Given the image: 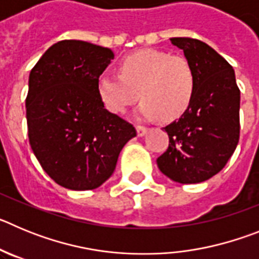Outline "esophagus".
Listing matches in <instances>:
<instances>
[{
	"instance_id": "1",
	"label": "esophagus",
	"mask_w": 259,
	"mask_h": 259,
	"mask_svg": "<svg viewBox=\"0 0 259 259\" xmlns=\"http://www.w3.org/2000/svg\"><path fill=\"white\" fill-rule=\"evenodd\" d=\"M136 131H137V136L143 137V136H145L146 132H148V128L143 127V125H137Z\"/></svg>"
}]
</instances>
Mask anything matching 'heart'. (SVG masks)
Here are the masks:
<instances>
[{
	"mask_svg": "<svg viewBox=\"0 0 259 259\" xmlns=\"http://www.w3.org/2000/svg\"><path fill=\"white\" fill-rule=\"evenodd\" d=\"M120 75L105 74L98 79V95L105 107L123 114L137 98L140 119L179 118L188 109L194 92V72L184 57L145 49L125 57Z\"/></svg>",
	"mask_w": 259,
	"mask_h": 259,
	"instance_id": "b5f03b06",
	"label": "heart"
}]
</instances>
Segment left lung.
Wrapping results in <instances>:
<instances>
[{"instance_id": "8db88e82", "label": "left lung", "mask_w": 259, "mask_h": 259, "mask_svg": "<svg viewBox=\"0 0 259 259\" xmlns=\"http://www.w3.org/2000/svg\"><path fill=\"white\" fill-rule=\"evenodd\" d=\"M194 72L188 109L164 127L168 149L158 168L180 184L205 182L226 166L240 136V91L232 66L211 47L196 38L172 37Z\"/></svg>"}]
</instances>
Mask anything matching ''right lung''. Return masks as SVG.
<instances>
[{
    "label": "right lung",
    "mask_w": 259,
    "mask_h": 259,
    "mask_svg": "<svg viewBox=\"0 0 259 259\" xmlns=\"http://www.w3.org/2000/svg\"><path fill=\"white\" fill-rule=\"evenodd\" d=\"M114 59L109 48L80 40L52 45L32 68L26 100L32 152L57 184L89 191L113 175L132 124L105 109L98 79Z\"/></svg>",
    "instance_id": "1"
}]
</instances>
